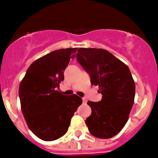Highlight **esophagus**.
<instances>
[{
    "label": "esophagus",
    "mask_w": 158,
    "mask_h": 158,
    "mask_svg": "<svg viewBox=\"0 0 158 158\" xmlns=\"http://www.w3.org/2000/svg\"><path fill=\"white\" fill-rule=\"evenodd\" d=\"M82 102L85 104L87 102V99H85V98H82Z\"/></svg>",
    "instance_id": "esophagus-1"
}]
</instances>
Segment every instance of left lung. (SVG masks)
<instances>
[{
	"instance_id": "1",
	"label": "left lung",
	"mask_w": 158,
	"mask_h": 158,
	"mask_svg": "<svg viewBox=\"0 0 158 158\" xmlns=\"http://www.w3.org/2000/svg\"><path fill=\"white\" fill-rule=\"evenodd\" d=\"M76 58L102 95L98 102H87L92 109L85 120L89 131L98 138H111L125 126L134 102L135 82L130 69L102 48H80Z\"/></svg>"
}]
</instances>
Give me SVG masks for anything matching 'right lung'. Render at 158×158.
I'll return each instance as SVG.
<instances>
[{
    "label": "right lung",
    "instance_id": "obj_1",
    "mask_svg": "<svg viewBox=\"0 0 158 158\" xmlns=\"http://www.w3.org/2000/svg\"><path fill=\"white\" fill-rule=\"evenodd\" d=\"M76 48L56 50L35 60L19 85L21 108L29 129L41 140H57L68 131L72 117L82 99L58 91L64 71Z\"/></svg>",
    "mask_w": 158,
    "mask_h": 158
}]
</instances>
